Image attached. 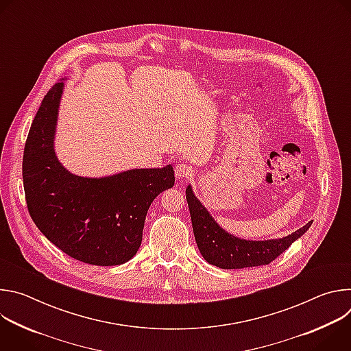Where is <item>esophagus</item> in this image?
<instances>
[{"instance_id":"obj_1","label":"esophagus","mask_w":351,"mask_h":351,"mask_svg":"<svg viewBox=\"0 0 351 351\" xmlns=\"http://www.w3.org/2000/svg\"><path fill=\"white\" fill-rule=\"evenodd\" d=\"M175 175L179 180H184L193 175V169L187 164H178L175 168Z\"/></svg>"}]
</instances>
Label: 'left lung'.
<instances>
[{
	"label": "left lung",
	"instance_id": "obj_1",
	"mask_svg": "<svg viewBox=\"0 0 351 351\" xmlns=\"http://www.w3.org/2000/svg\"><path fill=\"white\" fill-rule=\"evenodd\" d=\"M186 199L199 253L208 264L222 269L268 265L313 225V221H310L303 228L282 239L245 240L221 228L208 210L194 195L190 184L186 189Z\"/></svg>",
	"mask_w": 351,
	"mask_h": 351
}]
</instances>
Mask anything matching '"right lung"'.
I'll list each match as a JSON object with an SVG mask.
<instances>
[{
    "label": "right lung",
    "instance_id": "right-lung-1",
    "mask_svg": "<svg viewBox=\"0 0 351 351\" xmlns=\"http://www.w3.org/2000/svg\"><path fill=\"white\" fill-rule=\"evenodd\" d=\"M64 84L62 79L45 94L27 134L22 164L27 210L40 232L69 257L121 265L136 256L154 198L175 184L173 167L103 178L71 173L54 147Z\"/></svg>",
    "mask_w": 351,
    "mask_h": 351
}]
</instances>
